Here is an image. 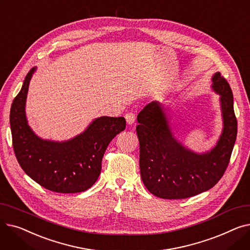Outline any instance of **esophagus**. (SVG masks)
<instances>
[{
	"instance_id": "34e87169",
	"label": "esophagus",
	"mask_w": 250,
	"mask_h": 250,
	"mask_svg": "<svg viewBox=\"0 0 250 250\" xmlns=\"http://www.w3.org/2000/svg\"><path fill=\"white\" fill-rule=\"evenodd\" d=\"M125 121H126V123L128 125H133L135 123V121H136V114L134 112H127V113H125Z\"/></svg>"
}]
</instances>
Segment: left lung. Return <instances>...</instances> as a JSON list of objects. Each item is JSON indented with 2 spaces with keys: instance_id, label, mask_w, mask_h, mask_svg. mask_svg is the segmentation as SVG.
<instances>
[{
  "instance_id": "left-lung-1",
  "label": "left lung",
  "mask_w": 250,
  "mask_h": 250,
  "mask_svg": "<svg viewBox=\"0 0 250 250\" xmlns=\"http://www.w3.org/2000/svg\"><path fill=\"white\" fill-rule=\"evenodd\" d=\"M212 88L220 95L222 135L208 152L194 153L176 140L165 108L152 101L138 114L141 177L147 189L166 200L187 199L212 188L226 171L237 137L233 94L226 79L218 72Z\"/></svg>"
}]
</instances>
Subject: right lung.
Listing matches in <instances>:
<instances>
[{
  "mask_svg": "<svg viewBox=\"0 0 250 250\" xmlns=\"http://www.w3.org/2000/svg\"><path fill=\"white\" fill-rule=\"evenodd\" d=\"M35 70L32 68L26 75L11 106L10 125L16 158L24 172L48 190L61 193L87 190L99 177L109 143L125 128V117H98L82 134L69 141L41 139L28 125L25 114L29 82Z\"/></svg>",
  "mask_w": 250,
  "mask_h": 250,
  "instance_id": "1",
  "label": "right lung"
}]
</instances>
